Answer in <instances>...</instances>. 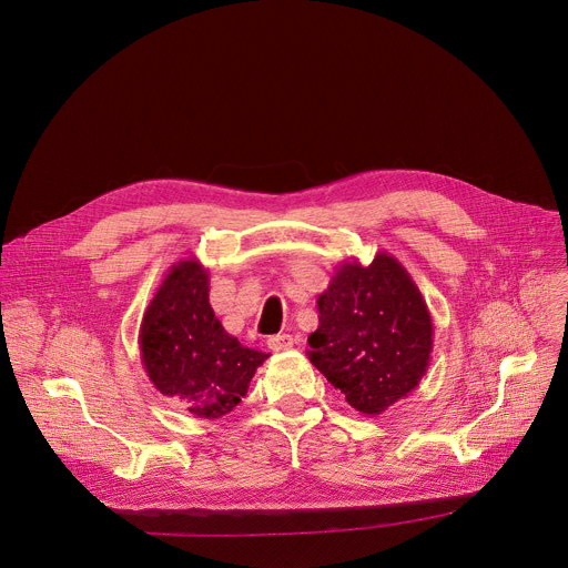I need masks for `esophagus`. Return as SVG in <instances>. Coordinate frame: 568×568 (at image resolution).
I'll return each instance as SVG.
<instances>
[{
	"instance_id": "esophagus-1",
	"label": "esophagus",
	"mask_w": 568,
	"mask_h": 568,
	"mask_svg": "<svg viewBox=\"0 0 568 568\" xmlns=\"http://www.w3.org/2000/svg\"><path fill=\"white\" fill-rule=\"evenodd\" d=\"M267 346L274 351V353H281V351H290L294 346V337L283 333V335H274L267 339Z\"/></svg>"
}]
</instances>
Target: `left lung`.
<instances>
[{
  "label": "left lung",
  "mask_w": 568,
  "mask_h": 568,
  "mask_svg": "<svg viewBox=\"0 0 568 568\" xmlns=\"http://www.w3.org/2000/svg\"><path fill=\"white\" fill-rule=\"evenodd\" d=\"M307 359L364 416H379L425 377L434 323L425 296L386 252L371 265L344 261L316 298Z\"/></svg>",
  "instance_id": "left-lung-1"
}]
</instances>
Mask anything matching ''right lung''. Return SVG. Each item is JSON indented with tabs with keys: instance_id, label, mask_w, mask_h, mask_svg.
Segmentation results:
<instances>
[{
	"instance_id": "right-lung-1",
	"label": "right lung",
	"mask_w": 568,
	"mask_h": 568,
	"mask_svg": "<svg viewBox=\"0 0 568 568\" xmlns=\"http://www.w3.org/2000/svg\"><path fill=\"white\" fill-rule=\"evenodd\" d=\"M139 348L154 388L206 420L233 412L270 357L222 328L209 303V270L197 258L175 263L156 287L141 318Z\"/></svg>"
}]
</instances>
